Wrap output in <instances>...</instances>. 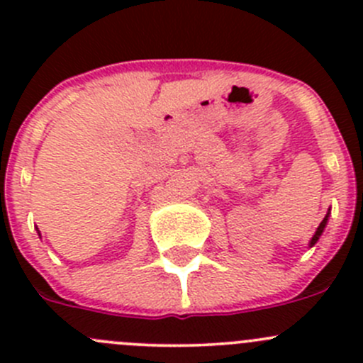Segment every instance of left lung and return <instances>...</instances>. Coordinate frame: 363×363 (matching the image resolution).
<instances>
[{"label": "left lung", "mask_w": 363, "mask_h": 363, "mask_svg": "<svg viewBox=\"0 0 363 363\" xmlns=\"http://www.w3.org/2000/svg\"><path fill=\"white\" fill-rule=\"evenodd\" d=\"M328 216H330V208H328V212H327V214H325L323 221H321V223H320V226H318V228H316V232H314L313 239H311V242H309V247H313V246H314V244H316V242H318V240H320L321 233H323L325 226H327V223H328Z\"/></svg>", "instance_id": "obj_1"}]
</instances>
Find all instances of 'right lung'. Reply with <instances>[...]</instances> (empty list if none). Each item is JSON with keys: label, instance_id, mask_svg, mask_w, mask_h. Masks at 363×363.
<instances>
[{"label": "right lung", "instance_id": "obj_1", "mask_svg": "<svg viewBox=\"0 0 363 363\" xmlns=\"http://www.w3.org/2000/svg\"><path fill=\"white\" fill-rule=\"evenodd\" d=\"M38 235H40V232H38Z\"/></svg>", "mask_w": 363, "mask_h": 363}]
</instances>
